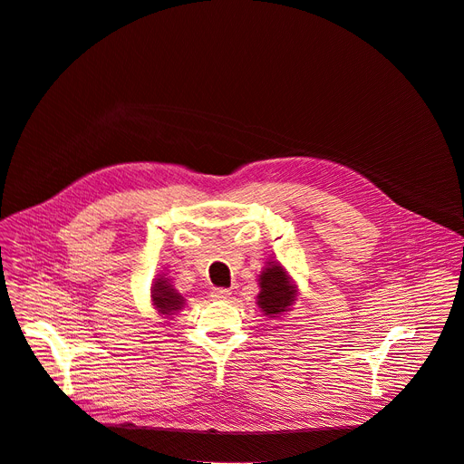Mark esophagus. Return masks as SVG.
<instances>
[{
  "label": "esophagus",
  "instance_id": "esophagus-1",
  "mask_svg": "<svg viewBox=\"0 0 464 464\" xmlns=\"http://www.w3.org/2000/svg\"><path fill=\"white\" fill-rule=\"evenodd\" d=\"M229 296H231V290H229V288L220 286V288H215V290H213V298H215V300H227Z\"/></svg>",
  "mask_w": 464,
  "mask_h": 464
}]
</instances>
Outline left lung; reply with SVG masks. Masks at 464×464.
Returning a JSON list of instances; mask_svg holds the SVG:
<instances>
[{"label": "left lung", "instance_id": "left-lung-1", "mask_svg": "<svg viewBox=\"0 0 464 464\" xmlns=\"http://www.w3.org/2000/svg\"><path fill=\"white\" fill-rule=\"evenodd\" d=\"M259 285H261V292L257 296L259 300L257 304L268 318H274L285 313L294 302V294L296 292H294V286L290 285L288 276L279 265L270 263V266L265 272H261Z\"/></svg>", "mask_w": 464, "mask_h": 464}]
</instances>
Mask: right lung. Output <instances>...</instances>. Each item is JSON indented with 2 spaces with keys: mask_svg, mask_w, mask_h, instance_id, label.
<instances>
[{
  "mask_svg": "<svg viewBox=\"0 0 464 464\" xmlns=\"http://www.w3.org/2000/svg\"><path fill=\"white\" fill-rule=\"evenodd\" d=\"M153 305L159 309V313L162 314H174L176 311H179L185 304L183 296H179V294L172 288V285H168L166 281L162 279H157L155 286H153Z\"/></svg>",
  "mask_w": 464,
  "mask_h": 464,
  "instance_id": "obj_1",
  "label": "right lung"
}]
</instances>
